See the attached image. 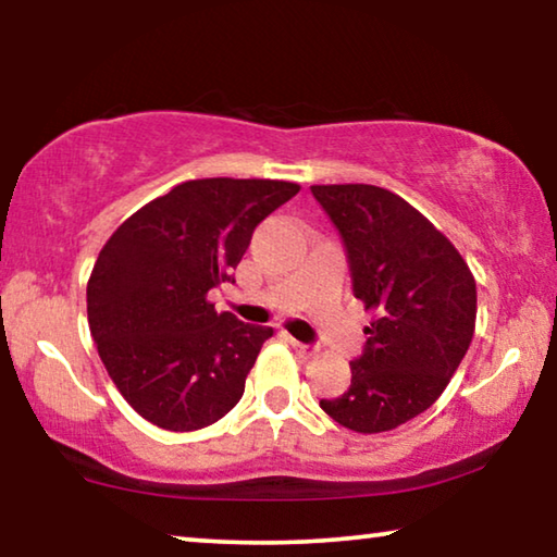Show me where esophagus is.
Instances as JSON below:
<instances>
[{"label":"esophagus","instance_id":"obj_1","mask_svg":"<svg viewBox=\"0 0 557 557\" xmlns=\"http://www.w3.org/2000/svg\"><path fill=\"white\" fill-rule=\"evenodd\" d=\"M292 347L299 352V357H311L317 352L314 345H307V342H299V339H292Z\"/></svg>","mask_w":557,"mask_h":557}]
</instances>
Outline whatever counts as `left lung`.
Segmentation results:
<instances>
[{
  "instance_id": "8db88e82",
  "label": "left lung",
  "mask_w": 557,
  "mask_h": 557,
  "mask_svg": "<svg viewBox=\"0 0 557 557\" xmlns=\"http://www.w3.org/2000/svg\"><path fill=\"white\" fill-rule=\"evenodd\" d=\"M311 195L337 227L355 296L377 314L352 383L319 406L349 431H393L438 400L467 355L474 276L403 197L375 185H314Z\"/></svg>"
}]
</instances>
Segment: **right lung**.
<instances>
[{"instance_id": "1", "label": "right lung", "mask_w": 557, "mask_h": 557, "mask_svg": "<svg viewBox=\"0 0 557 557\" xmlns=\"http://www.w3.org/2000/svg\"><path fill=\"white\" fill-rule=\"evenodd\" d=\"M278 180H189L134 212L88 281V324L109 375L141 418L197 431L243 398L271 326L218 314L256 225L292 200Z\"/></svg>"}]
</instances>
